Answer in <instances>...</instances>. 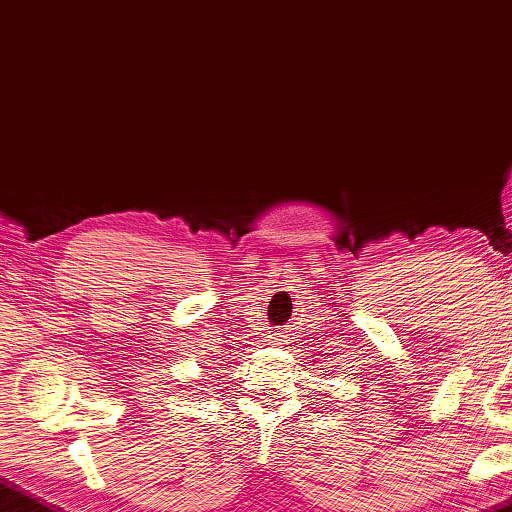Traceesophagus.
I'll use <instances>...</instances> for the list:
<instances>
[{
    "label": "esophagus",
    "instance_id": "obj_1",
    "mask_svg": "<svg viewBox=\"0 0 512 512\" xmlns=\"http://www.w3.org/2000/svg\"><path fill=\"white\" fill-rule=\"evenodd\" d=\"M274 336H276V340H283V336H280V333H274Z\"/></svg>",
    "mask_w": 512,
    "mask_h": 512
}]
</instances>
